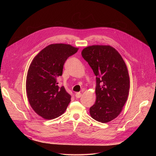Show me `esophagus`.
I'll list each match as a JSON object with an SVG mask.
<instances>
[{"label": "esophagus", "mask_w": 156, "mask_h": 156, "mask_svg": "<svg viewBox=\"0 0 156 156\" xmlns=\"http://www.w3.org/2000/svg\"><path fill=\"white\" fill-rule=\"evenodd\" d=\"M81 96V93H76L75 94V97L76 98H80Z\"/></svg>", "instance_id": "34e87169"}]
</instances>
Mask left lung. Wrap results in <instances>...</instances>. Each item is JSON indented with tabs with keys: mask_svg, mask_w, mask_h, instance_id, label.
Instances as JSON below:
<instances>
[{
	"mask_svg": "<svg viewBox=\"0 0 156 156\" xmlns=\"http://www.w3.org/2000/svg\"><path fill=\"white\" fill-rule=\"evenodd\" d=\"M81 55L96 76V100L90 108V115L101 123L112 121L120 114L128 98L129 78L126 65L110 46H88Z\"/></svg>",
	"mask_w": 156,
	"mask_h": 156,
	"instance_id": "left-lung-1",
	"label": "left lung"
}]
</instances>
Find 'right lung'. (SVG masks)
I'll list each match as a JSON object with an SVG mask.
<instances>
[{
    "label": "right lung",
    "mask_w": 156,
    "mask_h": 156,
    "mask_svg": "<svg viewBox=\"0 0 156 156\" xmlns=\"http://www.w3.org/2000/svg\"><path fill=\"white\" fill-rule=\"evenodd\" d=\"M78 48L70 44H52L33 58L28 71L26 90L29 103L34 112L46 120L62 115L71 101V96L57 78L62 76L63 65Z\"/></svg>",
    "instance_id": "right-lung-1"
}]
</instances>
